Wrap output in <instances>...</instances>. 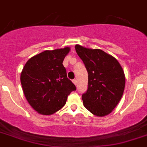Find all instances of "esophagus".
I'll return each mask as SVG.
<instances>
[{
    "instance_id": "1",
    "label": "esophagus",
    "mask_w": 147,
    "mask_h": 147,
    "mask_svg": "<svg viewBox=\"0 0 147 147\" xmlns=\"http://www.w3.org/2000/svg\"><path fill=\"white\" fill-rule=\"evenodd\" d=\"M73 82H74V84L75 86H76V85H77V80H73Z\"/></svg>"
}]
</instances>
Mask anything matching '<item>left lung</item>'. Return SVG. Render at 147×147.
Masks as SVG:
<instances>
[{
	"label": "left lung",
	"instance_id": "left-lung-1",
	"mask_svg": "<svg viewBox=\"0 0 147 147\" xmlns=\"http://www.w3.org/2000/svg\"><path fill=\"white\" fill-rule=\"evenodd\" d=\"M75 49L88 74V90L82 96L84 106L96 116H106L123 96L126 83L123 70L114 56L102 50L80 45Z\"/></svg>",
	"mask_w": 147,
	"mask_h": 147
}]
</instances>
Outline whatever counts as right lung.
I'll return each mask as SVG.
<instances>
[{"label":"right lung","mask_w":147,"mask_h":147,"mask_svg":"<svg viewBox=\"0 0 147 147\" xmlns=\"http://www.w3.org/2000/svg\"><path fill=\"white\" fill-rule=\"evenodd\" d=\"M69 47L45 51L31 57L21 74V83L27 102L41 115L61 109L76 86L67 79L62 65Z\"/></svg>","instance_id":"obj_1"}]
</instances>
